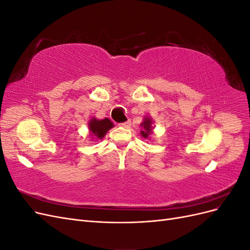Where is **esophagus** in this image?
Returning <instances> with one entry per match:
<instances>
[{"mask_svg":"<svg viewBox=\"0 0 250 250\" xmlns=\"http://www.w3.org/2000/svg\"><path fill=\"white\" fill-rule=\"evenodd\" d=\"M119 125H120V126H122V127H125V128H129V127L131 126V121H130V120H128V121H126V122L120 123Z\"/></svg>","mask_w":250,"mask_h":250,"instance_id":"1","label":"esophagus"}]
</instances>
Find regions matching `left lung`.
<instances>
[{
    "label": "left lung",
    "mask_w": 250,
    "mask_h": 250,
    "mask_svg": "<svg viewBox=\"0 0 250 250\" xmlns=\"http://www.w3.org/2000/svg\"><path fill=\"white\" fill-rule=\"evenodd\" d=\"M142 126L144 127V129L141 131L142 137L147 139L148 135L151 133V120L150 119H145V121L143 122Z\"/></svg>",
    "instance_id": "1"
}]
</instances>
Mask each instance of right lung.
Listing matches in <instances>:
<instances>
[{
  "label": "right lung",
  "instance_id": "right-lung-1",
  "mask_svg": "<svg viewBox=\"0 0 250 250\" xmlns=\"http://www.w3.org/2000/svg\"><path fill=\"white\" fill-rule=\"evenodd\" d=\"M88 127L90 132L96 135L98 139H102L110 128L113 127V124L111 123V121L109 119L97 120L94 118L90 120Z\"/></svg>",
  "mask_w": 250,
  "mask_h": 250
}]
</instances>
